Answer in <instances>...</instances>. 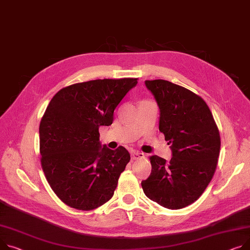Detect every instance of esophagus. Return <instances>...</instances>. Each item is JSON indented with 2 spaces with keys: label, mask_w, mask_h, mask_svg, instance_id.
<instances>
[{
  "label": "esophagus",
  "mask_w": 250,
  "mask_h": 250,
  "mask_svg": "<svg viewBox=\"0 0 250 250\" xmlns=\"http://www.w3.org/2000/svg\"><path fill=\"white\" fill-rule=\"evenodd\" d=\"M141 158H145L144 153H141V152H138V151L131 152V159L132 160H138V159H141Z\"/></svg>",
  "instance_id": "1"
}]
</instances>
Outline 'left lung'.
Instances as JSON below:
<instances>
[{"instance_id":"obj_1","label":"left lung","mask_w":250,"mask_h":250,"mask_svg":"<svg viewBox=\"0 0 250 250\" xmlns=\"http://www.w3.org/2000/svg\"><path fill=\"white\" fill-rule=\"evenodd\" d=\"M145 84L159 106V129L171 145L172 158L149 157L152 173L142 187L165 208H184L202 195L215 173L219 130L206 103L194 92L164 79Z\"/></svg>"}]
</instances>
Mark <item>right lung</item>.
I'll use <instances>...</instances> for the list:
<instances>
[{
    "label": "right lung",
    "instance_id": "1",
    "mask_svg": "<svg viewBox=\"0 0 250 250\" xmlns=\"http://www.w3.org/2000/svg\"><path fill=\"white\" fill-rule=\"evenodd\" d=\"M137 83V78L76 83L49 103L39 126L41 165L65 204L88 211L113 196L130 156L124 146H103L98 127L112 124L115 107Z\"/></svg>",
    "mask_w": 250,
    "mask_h": 250
}]
</instances>
